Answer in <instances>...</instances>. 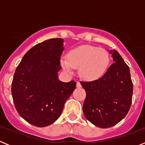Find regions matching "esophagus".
Returning a JSON list of instances; mask_svg holds the SVG:
<instances>
[{
	"mask_svg": "<svg viewBox=\"0 0 145 145\" xmlns=\"http://www.w3.org/2000/svg\"><path fill=\"white\" fill-rule=\"evenodd\" d=\"M76 86L77 88H81V84H80V82H77V84H76Z\"/></svg>",
	"mask_w": 145,
	"mask_h": 145,
	"instance_id": "34e87169",
	"label": "esophagus"
}]
</instances>
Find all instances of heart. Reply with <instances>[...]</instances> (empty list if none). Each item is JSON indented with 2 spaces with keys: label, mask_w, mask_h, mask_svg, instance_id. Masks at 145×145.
<instances>
[{
  "label": "heart",
  "mask_w": 145,
  "mask_h": 145,
  "mask_svg": "<svg viewBox=\"0 0 145 145\" xmlns=\"http://www.w3.org/2000/svg\"><path fill=\"white\" fill-rule=\"evenodd\" d=\"M110 57L107 50L84 45L70 51L67 57H61V67L68 72L78 68L79 76L88 81L96 80L104 75L108 68Z\"/></svg>",
  "instance_id": "heart-1"
}]
</instances>
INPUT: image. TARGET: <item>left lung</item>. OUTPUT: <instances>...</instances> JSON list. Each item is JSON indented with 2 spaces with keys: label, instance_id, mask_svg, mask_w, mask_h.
Wrapping results in <instances>:
<instances>
[{
  "label": "left lung",
  "instance_id": "1",
  "mask_svg": "<svg viewBox=\"0 0 145 145\" xmlns=\"http://www.w3.org/2000/svg\"><path fill=\"white\" fill-rule=\"evenodd\" d=\"M113 60L105 75L80 82L86 92L83 106L86 118L99 128L112 127L127 115L133 95L129 67L116 50H108Z\"/></svg>",
  "mask_w": 145,
  "mask_h": 145
}]
</instances>
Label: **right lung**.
Here are the masks:
<instances>
[{
  "instance_id": "1",
  "label": "right lung",
  "mask_w": 145,
  "mask_h": 145,
  "mask_svg": "<svg viewBox=\"0 0 145 145\" xmlns=\"http://www.w3.org/2000/svg\"><path fill=\"white\" fill-rule=\"evenodd\" d=\"M64 40L52 38L28 51L16 67L11 93L16 111L27 122L46 127L59 118L64 105L75 89L74 80H59Z\"/></svg>"
}]
</instances>
